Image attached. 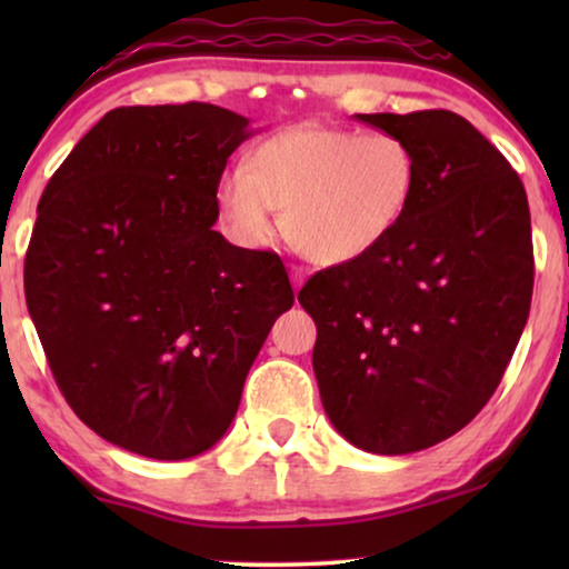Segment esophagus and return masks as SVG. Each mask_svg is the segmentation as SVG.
<instances>
[{"label": "esophagus", "mask_w": 569, "mask_h": 569, "mask_svg": "<svg viewBox=\"0 0 569 569\" xmlns=\"http://www.w3.org/2000/svg\"><path fill=\"white\" fill-rule=\"evenodd\" d=\"M290 279H292V287H295V290H300V287L306 284L308 271L302 269V267H292V269H290Z\"/></svg>", "instance_id": "1"}]
</instances>
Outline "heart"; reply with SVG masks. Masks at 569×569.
Here are the masks:
<instances>
[{
    "instance_id": "1",
    "label": "heart",
    "mask_w": 569,
    "mask_h": 569,
    "mask_svg": "<svg viewBox=\"0 0 569 569\" xmlns=\"http://www.w3.org/2000/svg\"><path fill=\"white\" fill-rule=\"evenodd\" d=\"M419 166L407 139L386 129L300 123L271 134L230 168L217 207L248 246L277 232L316 263H349L376 251L407 217Z\"/></svg>"
}]
</instances>
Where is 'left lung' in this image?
<instances>
[{"label":"left lung","instance_id":"1","mask_svg":"<svg viewBox=\"0 0 569 569\" xmlns=\"http://www.w3.org/2000/svg\"><path fill=\"white\" fill-rule=\"evenodd\" d=\"M407 139L419 178L386 243L318 271L313 370L341 438L417 453L463 430L500 386L533 292L531 212L500 150L453 111L355 113Z\"/></svg>","mask_w":569,"mask_h":569}]
</instances>
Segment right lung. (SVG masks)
Masks as SVG:
<instances>
[{
	"mask_svg": "<svg viewBox=\"0 0 569 569\" xmlns=\"http://www.w3.org/2000/svg\"><path fill=\"white\" fill-rule=\"evenodd\" d=\"M251 121L212 103L113 108L46 186L26 300L74 415L137 456L183 461L236 419L295 295L282 259L214 230Z\"/></svg>",
	"mask_w": 569,
	"mask_h": 569,
	"instance_id": "add662e5",
	"label": "right lung"
}]
</instances>
